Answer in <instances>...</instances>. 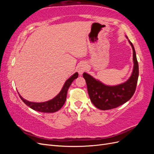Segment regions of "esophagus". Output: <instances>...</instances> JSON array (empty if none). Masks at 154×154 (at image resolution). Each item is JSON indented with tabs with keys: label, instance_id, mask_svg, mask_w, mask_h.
I'll return each instance as SVG.
<instances>
[{
	"label": "esophagus",
	"instance_id": "esophagus-1",
	"mask_svg": "<svg viewBox=\"0 0 154 154\" xmlns=\"http://www.w3.org/2000/svg\"><path fill=\"white\" fill-rule=\"evenodd\" d=\"M87 66L86 63H82L80 64H79V66H78V73L82 75V74L86 70H87Z\"/></svg>",
	"mask_w": 154,
	"mask_h": 154
}]
</instances>
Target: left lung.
I'll return each mask as SVG.
<instances>
[{
	"mask_svg": "<svg viewBox=\"0 0 154 154\" xmlns=\"http://www.w3.org/2000/svg\"><path fill=\"white\" fill-rule=\"evenodd\" d=\"M133 50L134 67L131 76L125 82L116 85H107L86 72L83 76L86 81L90 99L96 108L100 110L115 109L128 101L136 91L139 76V66L133 44L128 37Z\"/></svg>",
	"mask_w": 154,
	"mask_h": 154,
	"instance_id": "1",
	"label": "left lung"
}]
</instances>
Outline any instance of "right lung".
Here are the masks:
<instances>
[{"instance_id": "obj_1", "label": "right lung", "mask_w": 154, "mask_h": 154, "mask_svg": "<svg viewBox=\"0 0 154 154\" xmlns=\"http://www.w3.org/2000/svg\"><path fill=\"white\" fill-rule=\"evenodd\" d=\"M78 76V73L75 72L73 75H72L69 79L65 82L64 85L60 91L59 94L56 96L52 100L45 101V102H41V103H36V102H32L29 101L25 100L19 94L20 99L23 101L24 103L29 106L31 109H33L36 111L41 112H46V113H53L55 112L58 110H59L62 108L63 105H64L65 102L66 100L67 91L70 85H71L72 82L77 78Z\"/></svg>"}]
</instances>
